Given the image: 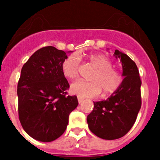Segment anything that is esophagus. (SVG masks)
Wrapping results in <instances>:
<instances>
[{
	"mask_svg": "<svg viewBox=\"0 0 160 160\" xmlns=\"http://www.w3.org/2000/svg\"><path fill=\"white\" fill-rule=\"evenodd\" d=\"M77 100H78L79 104H81V103L83 102V98H80V97H78V98H77Z\"/></svg>",
	"mask_w": 160,
	"mask_h": 160,
	"instance_id": "34e87169",
	"label": "esophagus"
}]
</instances>
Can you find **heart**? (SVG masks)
Instances as JSON below:
<instances>
[{
  "label": "heart",
  "instance_id": "1",
  "mask_svg": "<svg viewBox=\"0 0 160 160\" xmlns=\"http://www.w3.org/2000/svg\"><path fill=\"white\" fill-rule=\"evenodd\" d=\"M88 60L98 70L92 75L91 82L78 81L72 83L71 92L81 98H94L101 93L110 95L119 89L123 82V77L113 68L111 61L103 54H90ZM80 60L78 56L71 54L62 64V72L64 77L76 80L79 77Z\"/></svg>",
  "mask_w": 160,
  "mask_h": 160
}]
</instances>
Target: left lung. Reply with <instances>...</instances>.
I'll return each mask as SVG.
<instances>
[{"label": "left lung", "mask_w": 160, "mask_h": 160, "mask_svg": "<svg viewBox=\"0 0 160 160\" xmlns=\"http://www.w3.org/2000/svg\"><path fill=\"white\" fill-rule=\"evenodd\" d=\"M114 56L122 62L125 77L122 86L106 101L93 102L94 108L87 118L90 130L107 140L126 135L135 124L142 105V81L136 64L119 50H115Z\"/></svg>", "instance_id": "1"}]
</instances>
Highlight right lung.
Masks as SVG:
<instances>
[{"label":"right lung","instance_id":"add662e5","mask_svg":"<svg viewBox=\"0 0 160 160\" xmlns=\"http://www.w3.org/2000/svg\"><path fill=\"white\" fill-rule=\"evenodd\" d=\"M67 53L53 46L37 50L24 64L18 83V116L32 138L52 142L67 129L69 115L78 105L62 72Z\"/></svg>","mask_w":160,"mask_h":160}]
</instances>
